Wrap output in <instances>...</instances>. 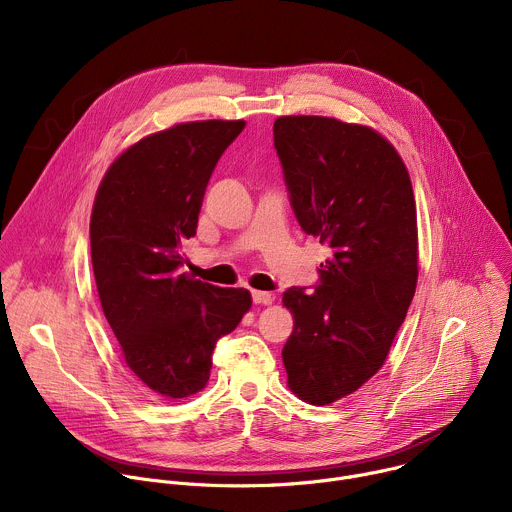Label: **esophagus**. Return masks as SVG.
Masks as SVG:
<instances>
[{"label":"esophagus","mask_w":512,"mask_h":512,"mask_svg":"<svg viewBox=\"0 0 512 512\" xmlns=\"http://www.w3.org/2000/svg\"><path fill=\"white\" fill-rule=\"evenodd\" d=\"M251 298H253V302L255 304H263V306H267V304H271L273 302V294H271V291H251Z\"/></svg>","instance_id":"esophagus-1"}]
</instances>
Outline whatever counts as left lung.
<instances>
[{"instance_id": "obj_1", "label": "left lung", "mask_w": 512, "mask_h": 512, "mask_svg": "<svg viewBox=\"0 0 512 512\" xmlns=\"http://www.w3.org/2000/svg\"><path fill=\"white\" fill-rule=\"evenodd\" d=\"M273 145L302 231L332 251L312 294H283L294 314L281 352L287 385L328 405L383 367L407 316L417 285L413 188L393 145L371 127L279 117Z\"/></svg>"}]
</instances>
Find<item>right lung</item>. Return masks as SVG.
<instances>
[{
	"instance_id": "obj_1",
	"label": "right lung",
	"mask_w": 512,
	"mask_h": 512,
	"mask_svg": "<svg viewBox=\"0 0 512 512\" xmlns=\"http://www.w3.org/2000/svg\"><path fill=\"white\" fill-rule=\"evenodd\" d=\"M245 121H192L143 137L107 170L91 214L103 314L135 377L166 399L204 389L212 350L251 308L243 287L180 273L208 180Z\"/></svg>"
}]
</instances>
